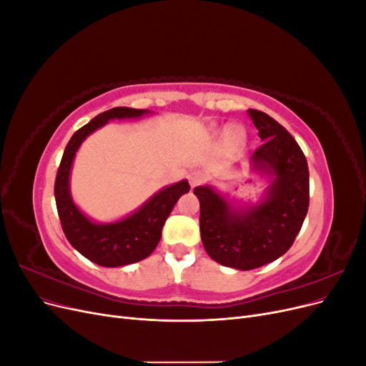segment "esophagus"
I'll return each instance as SVG.
<instances>
[{"instance_id":"34e87169","label":"esophagus","mask_w":366,"mask_h":366,"mask_svg":"<svg viewBox=\"0 0 366 366\" xmlns=\"http://www.w3.org/2000/svg\"><path fill=\"white\" fill-rule=\"evenodd\" d=\"M206 180V174L203 172V171H192L191 174H189V183H191V186L192 187H195V186H198V184H202L203 182Z\"/></svg>"}]
</instances>
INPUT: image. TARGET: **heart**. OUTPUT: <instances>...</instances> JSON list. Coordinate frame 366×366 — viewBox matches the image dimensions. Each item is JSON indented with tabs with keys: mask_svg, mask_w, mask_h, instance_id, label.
<instances>
[{
	"mask_svg": "<svg viewBox=\"0 0 366 366\" xmlns=\"http://www.w3.org/2000/svg\"><path fill=\"white\" fill-rule=\"evenodd\" d=\"M234 134H237V132H234Z\"/></svg>",
	"mask_w": 366,
	"mask_h": 366,
	"instance_id": "b5f03b06",
	"label": "heart"
}]
</instances>
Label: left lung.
I'll use <instances>...</instances> for the list:
<instances>
[{"label":"left lung","instance_id":"1","mask_svg":"<svg viewBox=\"0 0 366 366\" xmlns=\"http://www.w3.org/2000/svg\"><path fill=\"white\" fill-rule=\"evenodd\" d=\"M249 116L264 142L253 152V164L273 177L267 198L238 212L212 187L194 189L200 200V232L207 254L238 270L261 267L289 250L310 204L308 164L301 147L269 114L250 108Z\"/></svg>","mask_w":366,"mask_h":366}]
</instances>
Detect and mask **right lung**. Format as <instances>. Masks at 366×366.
<instances>
[{
	"mask_svg": "<svg viewBox=\"0 0 366 366\" xmlns=\"http://www.w3.org/2000/svg\"><path fill=\"white\" fill-rule=\"evenodd\" d=\"M145 113L147 109L116 107L96 116L77 129L65 147L54 180V200L65 237L86 259L104 267H120L149 257L159 244L163 224L174 204L191 189L186 180L164 187L137 212L112 224H96L74 206L70 197L69 179L74 154L84 139L94 129L104 127L109 119L139 117Z\"/></svg>",
	"mask_w": 366,
	"mask_h": 366,
	"instance_id": "obj_1",
	"label": "right lung"
}]
</instances>
